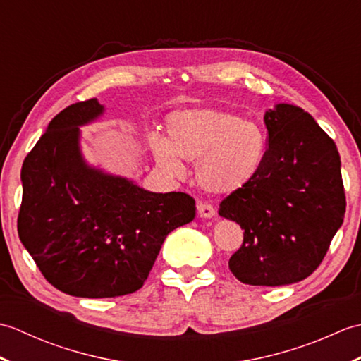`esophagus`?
Returning <instances> with one entry per match:
<instances>
[{"label":"esophagus","instance_id":"esophagus-1","mask_svg":"<svg viewBox=\"0 0 361 361\" xmlns=\"http://www.w3.org/2000/svg\"><path fill=\"white\" fill-rule=\"evenodd\" d=\"M197 209H198V216L202 219H211L216 216V209H214V206L209 203H198L197 204Z\"/></svg>","mask_w":361,"mask_h":361}]
</instances>
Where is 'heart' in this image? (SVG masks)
Listing matches in <instances>:
<instances>
[{
  "label": "heart",
  "instance_id": "heart-1",
  "mask_svg": "<svg viewBox=\"0 0 361 361\" xmlns=\"http://www.w3.org/2000/svg\"><path fill=\"white\" fill-rule=\"evenodd\" d=\"M169 140L150 136L157 164L172 176L195 163L198 185L214 194H231L256 178L268 152L265 127L255 119L219 109H189L169 114Z\"/></svg>",
  "mask_w": 361,
  "mask_h": 361
}]
</instances>
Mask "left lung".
<instances>
[{
	"label": "left lung",
	"instance_id": "8db88e82",
	"mask_svg": "<svg viewBox=\"0 0 361 361\" xmlns=\"http://www.w3.org/2000/svg\"><path fill=\"white\" fill-rule=\"evenodd\" d=\"M268 152L259 175L229 194L219 214L243 243L229 270L250 286H287L323 262L346 212L340 153L307 111L278 104L264 116Z\"/></svg>",
	"mask_w": 361,
	"mask_h": 361
}]
</instances>
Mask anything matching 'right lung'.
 I'll return each instance as SVG.
<instances>
[{
    "mask_svg": "<svg viewBox=\"0 0 361 361\" xmlns=\"http://www.w3.org/2000/svg\"><path fill=\"white\" fill-rule=\"evenodd\" d=\"M102 113L97 99L66 106L21 167L20 240L46 281L79 298L140 290L167 234L195 217L185 192H149L85 163L79 127Z\"/></svg>",
    "mask_w": 361,
    "mask_h": 361,
    "instance_id": "1",
    "label": "right lung"
}]
</instances>
